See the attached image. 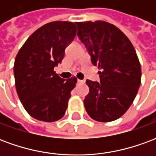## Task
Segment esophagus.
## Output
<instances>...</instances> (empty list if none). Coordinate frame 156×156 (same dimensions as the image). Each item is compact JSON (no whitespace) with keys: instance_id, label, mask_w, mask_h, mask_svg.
I'll list each match as a JSON object with an SVG mask.
<instances>
[{"instance_id":"obj_1","label":"esophagus","mask_w":156,"mask_h":156,"mask_svg":"<svg viewBox=\"0 0 156 156\" xmlns=\"http://www.w3.org/2000/svg\"><path fill=\"white\" fill-rule=\"evenodd\" d=\"M84 81L83 80H80V79H78V83H83Z\"/></svg>"}]
</instances>
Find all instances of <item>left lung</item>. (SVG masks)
Masks as SVG:
<instances>
[{"instance_id":"1","label":"left lung","mask_w":156,"mask_h":156,"mask_svg":"<svg viewBox=\"0 0 156 156\" xmlns=\"http://www.w3.org/2000/svg\"><path fill=\"white\" fill-rule=\"evenodd\" d=\"M78 37L100 81L87 80L89 93L83 103L88 115L98 122L117 119L130 107L141 80V68L133 45L119 29L101 21L76 22Z\"/></svg>"}]
</instances>
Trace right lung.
Wrapping results in <instances>:
<instances>
[{
    "instance_id": "add662e5",
    "label": "right lung",
    "mask_w": 156,
    "mask_h": 156,
    "mask_svg": "<svg viewBox=\"0 0 156 156\" xmlns=\"http://www.w3.org/2000/svg\"><path fill=\"white\" fill-rule=\"evenodd\" d=\"M75 36L73 22H49L29 37L16 57V92L24 108L36 119L54 122L65 115L77 78H61L53 69L62 62Z\"/></svg>"
}]
</instances>
